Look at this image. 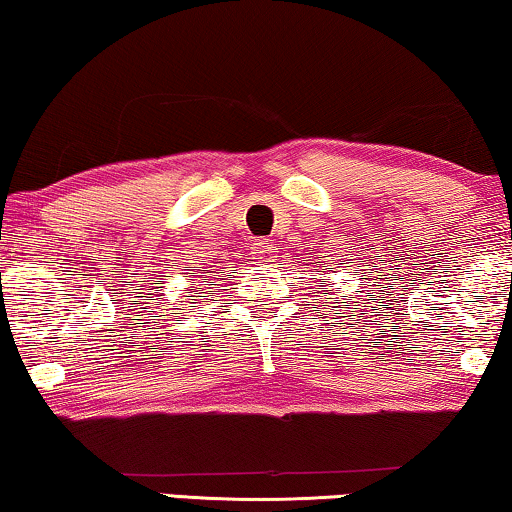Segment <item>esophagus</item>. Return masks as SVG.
Here are the masks:
<instances>
[{"instance_id":"34e87169","label":"esophagus","mask_w":512,"mask_h":512,"mask_svg":"<svg viewBox=\"0 0 512 512\" xmlns=\"http://www.w3.org/2000/svg\"><path fill=\"white\" fill-rule=\"evenodd\" d=\"M253 253H255V259H259V262H266V259H271L273 246H271L269 241H257L255 248H253Z\"/></svg>"}]
</instances>
